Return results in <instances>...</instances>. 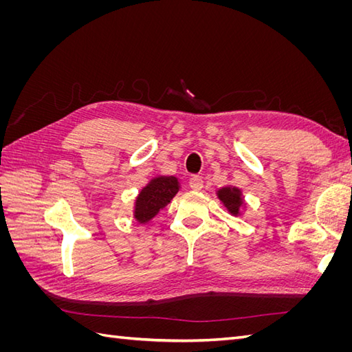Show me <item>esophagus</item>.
I'll return each instance as SVG.
<instances>
[{
  "instance_id": "esophagus-1",
  "label": "esophagus",
  "mask_w": 352,
  "mask_h": 352,
  "mask_svg": "<svg viewBox=\"0 0 352 352\" xmlns=\"http://www.w3.org/2000/svg\"><path fill=\"white\" fill-rule=\"evenodd\" d=\"M202 185H204V180H202L199 176H192V177H190V180H189L190 189L201 190V189H202Z\"/></svg>"
}]
</instances>
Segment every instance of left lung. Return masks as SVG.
I'll use <instances>...</instances> for the list:
<instances>
[{"instance_id":"obj_1","label":"left lung","mask_w":352,"mask_h":352,"mask_svg":"<svg viewBox=\"0 0 352 352\" xmlns=\"http://www.w3.org/2000/svg\"><path fill=\"white\" fill-rule=\"evenodd\" d=\"M216 195L220 204L233 217H241L243 214V210L247 208V201L243 198L242 189L235 185H226L219 188L216 190Z\"/></svg>"}]
</instances>
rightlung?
Segmentation results:
<instances>
[{"mask_svg": "<svg viewBox=\"0 0 352 352\" xmlns=\"http://www.w3.org/2000/svg\"><path fill=\"white\" fill-rule=\"evenodd\" d=\"M179 189L180 180L176 176L158 175L151 177L135 198L132 210L133 220L140 225L151 221L160 210L170 204Z\"/></svg>", "mask_w": 352, "mask_h": 352, "instance_id": "add662e5", "label": "right lung"}]
</instances>
